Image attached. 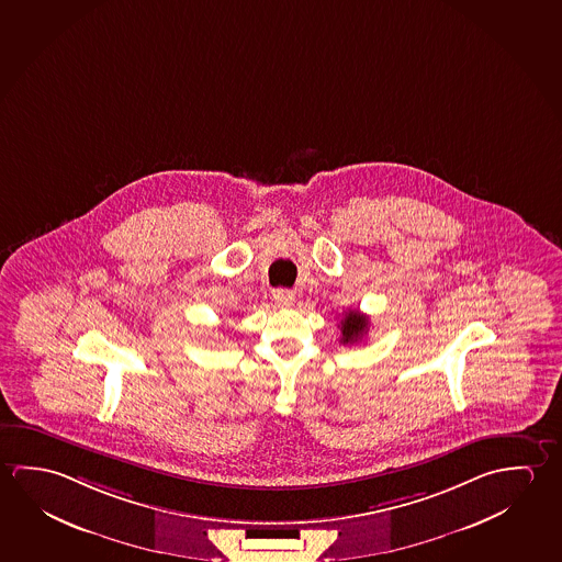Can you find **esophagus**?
<instances>
[{"instance_id":"34e87169","label":"esophagus","mask_w":562,"mask_h":562,"mask_svg":"<svg viewBox=\"0 0 562 562\" xmlns=\"http://www.w3.org/2000/svg\"><path fill=\"white\" fill-rule=\"evenodd\" d=\"M274 300H277L278 305H282V307H290V305H294L295 294L294 292H290V290H284V288H278L274 290Z\"/></svg>"}]
</instances>
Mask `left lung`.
Instances as JSON below:
<instances>
[{"label":"left lung","instance_id":"obj_1","mask_svg":"<svg viewBox=\"0 0 562 562\" xmlns=\"http://www.w3.org/2000/svg\"><path fill=\"white\" fill-rule=\"evenodd\" d=\"M340 342L342 345H352L359 342L367 331H369V317L359 310H349L345 317L340 319Z\"/></svg>","mask_w":562,"mask_h":562}]
</instances>
